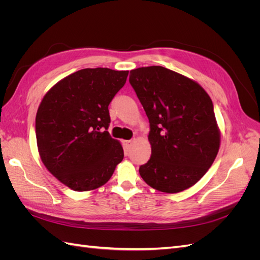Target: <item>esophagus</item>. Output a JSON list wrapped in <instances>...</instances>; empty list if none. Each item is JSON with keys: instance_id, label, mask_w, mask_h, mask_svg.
<instances>
[{"instance_id": "esophagus-1", "label": "esophagus", "mask_w": 260, "mask_h": 260, "mask_svg": "<svg viewBox=\"0 0 260 260\" xmlns=\"http://www.w3.org/2000/svg\"><path fill=\"white\" fill-rule=\"evenodd\" d=\"M132 143H133V141H132V140H128V141H123V145H124V148H125V149H129V148L131 147Z\"/></svg>"}]
</instances>
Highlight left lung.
I'll list each match as a JSON object with an SVG mask.
<instances>
[{
  "label": "left lung",
  "instance_id": "left-lung-1",
  "mask_svg": "<svg viewBox=\"0 0 260 260\" xmlns=\"http://www.w3.org/2000/svg\"><path fill=\"white\" fill-rule=\"evenodd\" d=\"M129 82L149 121V160L139 172L156 190L178 193L206 174L219 151L214 105L202 86L161 66L133 69Z\"/></svg>",
  "mask_w": 260,
  "mask_h": 260
}]
</instances>
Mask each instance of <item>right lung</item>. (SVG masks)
Instances as JSON below:
<instances>
[{
	"mask_svg": "<svg viewBox=\"0 0 260 260\" xmlns=\"http://www.w3.org/2000/svg\"><path fill=\"white\" fill-rule=\"evenodd\" d=\"M129 72L85 68L69 75L45 94L36 116L40 157L51 174L77 192L105 184L123 158L107 131L108 105Z\"/></svg>",
	"mask_w": 260,
	"mask_h": 260,
	"instance_id": "1",
	"label": "right lung"
}]
</instances>
